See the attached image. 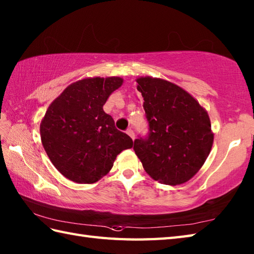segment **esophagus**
Wrapping results in <instances>:
<instances>
[{
    "label": "esophagus",
    "mask_w": 254,
    "mask_h": 254,
    "mask_svg": "<svg viewBox=\"0 0 254 254\" xmlns=\"http://www.w3.org/2000/svg\"><path fill=\"white\" fill-rule=\"evenodd\" d=\"M127 133L128 134V136H130L132 139L135 138V134H134V132H133L132 128H127Z\"/></svg>",
    "instance_id": "obj_1"
}]
</instances>
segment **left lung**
Masks as SVG:
<instances>
[{
    "label": "left lung",
    "instance_id": "obj_1",
    "mask_svg": "<svg viewBox=\"0 0 254 254\" xmlns=\"http://www.w3.org/2000/svg\"><path fill=\"white\" fill-rule=\"evenodd\" d=\"M136 82L148 133L134 141V152L154 180L182 185L201 169L212 148L207 112L190 94L167 80L141 77Z\"/></svg>",
    "mask_w": 254,
    "mask_h": 254
}]
</instances>
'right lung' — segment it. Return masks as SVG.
Wrapping results in <instances>:
<instances>
[{"label":"right lung","mask_w":254,"mask_h":254,"mask_svg":"<svg viewBox=\"0 0 254 254\" xmlns=\"http://www.w3.org/2000/svg\"><path fill=\"white\" fill-rule=\"evenodd\" d=\"M122 83L120 77L78 80L48 108L40 124L41 142L51 163L67 179L98 181L110 171L117 155L132 147V138L119 131L102 109Z\"/></svg>","instance_id":"right-lung-1"}]
</instances>
